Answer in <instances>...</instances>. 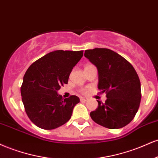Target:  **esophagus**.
<instances>
[{"label": "esophagus", "mask_w": 158, "mask_h": 158, "mask_svg": "<svg viewBox=\"0 0 158 158\" xmlns=\"http://www.w3.org/2000/svg\"><path fill=\"white\" fill-rule=\"evenodd\" d=\"M80 100H81V102H86L88 101V98H84V97H81L80 98Z\"/></svg>", "instance_id": "obj_1"}]
</instances>
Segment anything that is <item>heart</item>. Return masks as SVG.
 Masks as SVG:
<instances>
[{"instance_id":"obj_1","label":"heart","mask_w":158,"mask_h":158,"mask_svg":"<svg viewBox=\"0 0 158 158\" xmlns=\"http://www.w3.org/2000/svg\"><path fill=\"white\" fill-rule=\"evenodd\" d=\"M83 92H86V91H85V90H83Z\"/></svg>"}]
</instances>
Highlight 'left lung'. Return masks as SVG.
Returning a JSON list of instances; mask_svg holds the SVG:
<instances>
[{"instance_id":"8db88e82","label":"left lung","mask_w":158,"mask_h":158,"mask_svg":"<svg viewBox=\"0 0 158 158\" xmlns=\"http://www.w3.org/2000/svg\"><path fill=\"white\" fill-rule=\"evenodd\" d=\"M84 56L98 69V89L106 94L105 103L90 112L96 123L111 129L129 124L138 112L141 99L140 82L129 61L105 48L86 50Z\"/></svg>"}]
</instances>
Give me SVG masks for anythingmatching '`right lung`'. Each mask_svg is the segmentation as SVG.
Instances as JSON below:
<instances>
[{
    "label": "right lung",
    "mask_w": 158,
    "mask_h": 158,
    "mask_svg": "<svg viewBox=\"0 0 158 158\" xmlns=\"http://www.w3.org/2000/svg\"><path fill=\"white\" fill-rule=\"evenodd\" d=\"M83 51L56 50L33 63L23 76L20 88L25 111L31 121L43 129H54L71 118L78 97L64 99L57 91L68 83L72 69Z\"/></svg>",
    "instance_id": "obj_1"
}]
</instances>
